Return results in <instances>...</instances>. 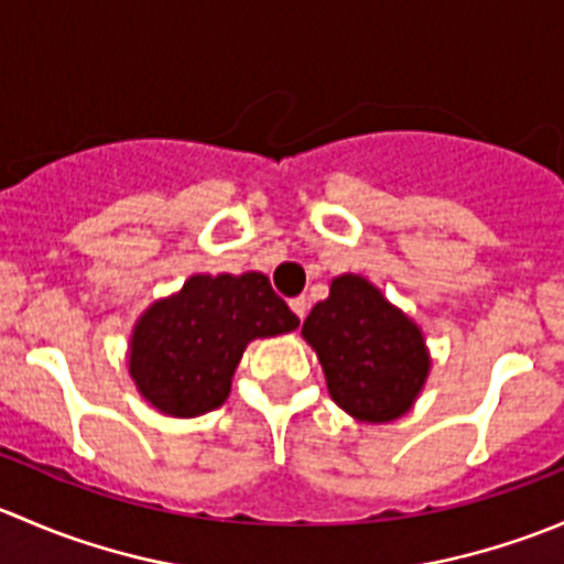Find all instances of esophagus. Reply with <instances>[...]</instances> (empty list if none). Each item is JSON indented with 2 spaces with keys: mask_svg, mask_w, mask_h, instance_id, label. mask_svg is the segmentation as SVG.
<instances>
[{
  "mask_svg": "<svg viewBox=\"0 0 564 564\" xmlns=\"http://www.w3.org/2000/svg\"><path fill=\"white\" fill-rule=\"evenodd\" d=\"M289 305H292V311H294V314H297L300 318H305V314H308V300H305V297H294Z\"/></svg>",
  "mask_w": 564,
  "mask_h": 564,
  "instance_id": "obj_1",
  "label": "esophagus"
}]
</instances>
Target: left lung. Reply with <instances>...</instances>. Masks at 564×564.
<instances>
[{
	"instance_id": "8db88e82",
	"label": "left lung",
	"mask_w": 564,
	"mask_h": 564,
	"mask_svg": "<svg viewBox=\"0 0 564 564\" xmlns=\"http://www.w3.org/2000/svg\"><path fill=\"white\" fill-rule=\"evenodd\" d=\"M303 335L316 349L333 401L366 423L409 412L429 377L417 324L360 275L335 278L329 297L305 318Z\"/></svg>"
}]
</instances>
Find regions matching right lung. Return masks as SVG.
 Wrapping results in <instances>:
<instances>
[{
    "label": "right lung",
    "instance_id": "obj_1",
    "mask_svg": "<svg viewBox=\"0 0 564 564\" xmlns=\"http://www.w3.org/2000/svg\"><path fill=\"white\" fill-rule=\"evenodd\" d=\"M297 324L261 272L193 275L180 294L139 318L130 340V377L163 414L196 417L229 398L250 340L292 333Z\"/></svg>",
    "mask_w": 564,
    "mask_h": 564
}]
</instances>
